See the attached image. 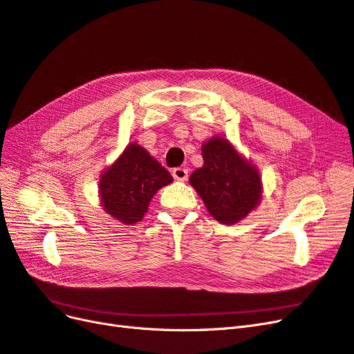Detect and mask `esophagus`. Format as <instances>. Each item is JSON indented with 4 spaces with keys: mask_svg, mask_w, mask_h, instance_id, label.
<instances>
[{
    "mask_svg": "<svg viewBox=\"0 0 354 354\" xmlns=\"http://www.w3.org/2000/svg\"><path fill=\"white\" fill-rule=\"evenodd\" d=\"M187 176H189V171L187 168H183V167H177L173 169V177L176 180H180V181H185L187 180Z\"/></svg>",
    "mask_w": 354,
    "mask_h": 354,
    "instance_id": "34e87169",
    "label": "esophagus"
}]
</instances>
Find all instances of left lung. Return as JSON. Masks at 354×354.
Masks as SVG:
<instances>
[{
	"instance_id": "obj_1",
	"label": "left lung",
	"mask_w": 354,
	"mask_h": 354,
	"mask_svg": "<svg viewBox=\"0 0 354 354\" xmlns=\"http://www.w3.org/2000/svg\"><path fill=\"white\" fill-rule=\"evenodd\" d=\"M202 158L203 167L194 171L189 181L211 216L224 224L245 218L260 203L259 171L221 137L202 146Z\"/></svg>"
}]
</instances>
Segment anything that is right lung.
I'll use <instances>...</instances> for the list:
<instances>
[{"label": "right lung", "instance_id": "1", "mask_svg": "<svg viewBox=\"0 0 354 354\" xmlns=\"http://www.w3.org/2000/svg\"><path fill=\"white\" fill-rule=\"evenodd\" d=\"M171 181L173 177L155 158L131 143L99 181L102 207L121 223L134 224L143 218L156 190Z\"/></svg>", "mask_w": 354, "mask_h": 354}]
</instances>
